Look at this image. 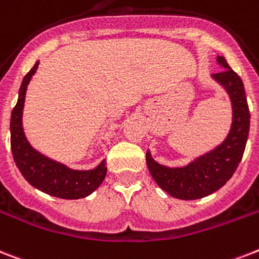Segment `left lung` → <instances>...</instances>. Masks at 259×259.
<instances>
[{
  "label": "left lung",
  "mask_w": 259,
  "mask_h": 259,
  "mask_svg": "<svg viewBox=\"0 0 259 259\" xmlns=\"http://www.w3.org/2000/svg\"><path fill=\"white\" fill-rule=\"evenodd\" d=\"M217 61L224 70L214 73L211 77L228 92L233 106V122L226 140L184 167L159 165L153 159L150 151L146 153L151 177L159 188L176 198L198 199L217 191L232 178L245 151L250 129L245 86L224 57L218 56Z\"/></svg>",
  "instance_id": "obj_1"
}]
</instances>
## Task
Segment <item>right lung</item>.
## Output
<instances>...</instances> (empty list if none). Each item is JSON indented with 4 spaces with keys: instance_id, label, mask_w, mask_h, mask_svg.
<instances>
[{
    "instance_id": "obj_1",
    "label": "right lung",
    "mask_w": 259,
    "mask_h": 259,
    "mask_svg": "<svg viewBox=\"0 0 259 259\" xmlns=\"http://www.w3.org/2000/svg\"><path fill=\"white\" fill-rule=\"evenodd\" d=\"M38 61L22 79L18 101L12 111L10 118V146L14 162L25 180L35 189L46 194L64 199L85 198L96 190L106 177L105 159L96 169L73 170L64 163H60L45 157L31 148L22 129V110L25 94L31 77L38 68Z\"/></svg>"
}]
</instances>
